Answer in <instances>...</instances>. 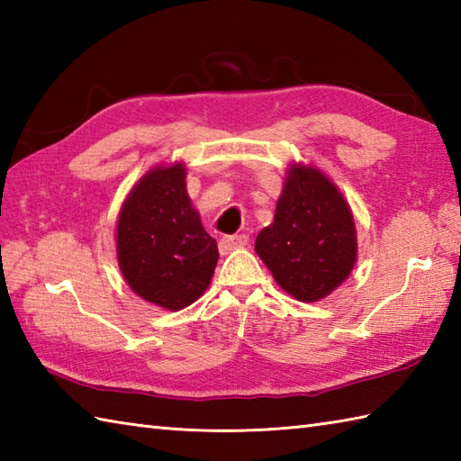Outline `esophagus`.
Returning <instances> with one entry per match:
<instances>
[{"instance_id": "1", "label": "esophagus", "mask_w": 461, "mask_h": 461, "mask_svg": "<svg viewBox=\"0 0 461 461\" xmlns=\"http://www.w3.org/2000/svg\"><path fill=\"white\" fill-rule=\"evenodd\" d=\"M248 241H249L248 236H243V233H240V236H225L220 240V253L221 256H228V253L233 249L246 248Z\"/></svg>"}]
</instances>
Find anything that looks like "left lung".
Here are the masks:
<instances>
[{"instance_id":"left-lung-1","label":"left lung","mask_w":461,"mask_h":461,"mask_svg":"<svg viewBox=\"0 0 461 461\" xmlns=\"http://www.w3.org/2000/svg\"><path fill=\"white\" fill-rule=\"evenodd\" d=\"M256 251L293 299L317 303L339 289L355 269L358 240L337 184L317 166L291 162L276 215L259 231Z\"/></svg>"}]
</instances>
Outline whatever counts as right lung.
I'll use <instances>...</instances> for the list:
<instances>
[{
  "label": "right lung",
  "instance_id": "right-lung-1",
  "mask_svg": "<svg viewBox=\"0 0 461 461\" xmlns=\"http://www.w3.org/2000/svg\"><path fill=\"white\" fill-rule=\"evenodd\" d=\"M114 240L116 261L132 293L166 311L200 299L220 258L185 190L184 162L154 166L132 185Z\"/></svg>",
  "mask_w": 461,
  "mask_h": 461
}]
</instances>
